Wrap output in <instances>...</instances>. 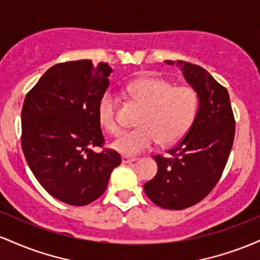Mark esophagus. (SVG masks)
<instances>
[{"label":"esophagus","mask_w":260,"mask_h":260,"mask_svg":"<svg viewBox=\"0 0 260 260\" xmlns=\"http://www.w3.org/2000/svg\"><path fill=\"white\" fill-rule=\"evenodd\" d=\"M134 161H137L136 157H129V156H126V155L122 156V164H129V162H134Z\"/></svg>","instance_id":"obj_1"}]
</instances>
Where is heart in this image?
<instances>
[{"instance_id":"obj_1","label":"heart","mask_w":260,"mask_h":260,"mask_svg":"<svg viewBox=\"0 0 260 260\" xmlns=\"http://www.w3.org/2000/svg\"><path fill=\"white\" fill-rule=\"evenodd\" d=\"M127 91L140 105L138 128L124 131L112 143L118 153L133 156L153 148L157 142L171 144L180 139L194 118L198 96L189 86H174L160 77H143L127 85ZM98 118L109 133L120 131L117 118V99L111 91L101 96L98 105Z\"/></svg>"}]
</instances>
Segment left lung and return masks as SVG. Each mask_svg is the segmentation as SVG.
Masks as SVG:
<instances>
[{
	"mask_svg": "<svg viewBox=\"0 0 260 260\" xmlns=\"http://www.w3.org/2000/svg\"><path fill=\"white\" fill-rule=\"evenodd\" d=\"M176 66L197 92L198 110L170 156H154L157 174L144 184V192L157 207L182 210L204 199L221 177L234 143L235 118L229 91L207 70L183 61Z\"/></svg>",
	"mask_w": 260,
	"mask_h": 260,
	"instance_id": "1",
	"label": "left lung"
}]
</instances>
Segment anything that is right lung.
Here are the masks:
<instances>
[{
	"mask_svg": "<svg viewBox=\"0 0 260 260\" xmlns=\"http://www.w3.org/2000/svg\"><path fill=\"white\" fill-rule=\"evenodd\" d=\"M112 68L90 59L52 66L26 94L22 148L39 183L68 205L90 204L105 192L120 154L101 147L98 105Z\"/></svg>",
	"mask_w": 260,
	"mask_h": 260,
	"instance_id": "right-lung-1",
	"label": "right lung"
}]
</instances>
